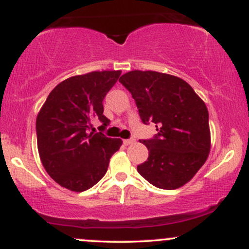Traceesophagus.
<instances>
[{
	"label": "esophagus",
	"instance_id": "34e87169",
	"mask_svg": "<svg viewBox=\"0 0 249 249\" xmlns=\"http://www.w3.org/2000/svg\"><path fill=\"white\" fill-rule=\"evenodd\" d=\"M134 142H136V141H134L133 138H130V139H124V141H123V142H124V145H130V144H133Z\"/></svg>",
	"mask_w": 249,
	"mask_h": 249
}]
</instances>
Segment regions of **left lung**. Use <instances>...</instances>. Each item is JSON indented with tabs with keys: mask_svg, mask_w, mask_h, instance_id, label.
Instances as JSON below:
<instances>
[{
	"mask_svg": "<svg viewBox=\"0 0 249 249\" xmlns=\"http://www.w3.org/2000/svg\"><path fill=\"white\" fill-rule=\"evenodd\" d=\"M119 82L130 91L144 124L158 133L142 139L148 158L137 166L142 178L162 190L190 181L206 161L211 148L208 111L191 85L179 77L134 70Z\"/></svg>",
	"mask_w": 249,
	"mask_h": 249,
	"instance_id": "left-lung-1",
	"label": "left lung"
}]
</instances>
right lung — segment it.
Returning a JSON list of instances; mask_svg holds the SVG:
<instances>
[{
    "label": "right lung",
    "instance_id": "obj_1",
    "mask_svg": "<svg viewBox=\"0 0 249 249\" xmlns=\"http://www.w3.org/2000/svg\"><path fill=\"white\" fill-rule=\"evenodd\" d=\"M122 71H93L59 83L36 119L37 147L43 166L57 184L83 192L105 176L121 139L93 132L92 122L110 124L103 101Z\"/></svg>",
    "mask_w": 249,
    "mask_h": 249
}]
</instances>
